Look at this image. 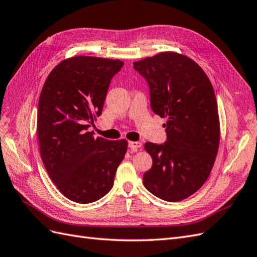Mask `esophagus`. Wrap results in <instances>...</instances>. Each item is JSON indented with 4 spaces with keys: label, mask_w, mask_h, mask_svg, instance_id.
<instances>
[{
    "label": "esophagus",
    "mask_w": 257,
    "mask_h": 257,
    "mask_svg": "<svg viewBox=\"0 0 257 257\" xmlns=\"http://www.w3.org/2000/svg\"><path fill=\"white\" fill-rule=\"evenodd\" d=\"M142 147V143L139 142V141H130L129 142V148L133 150V151H136L138 149H140Z\"/></svg>",
    "instance_id": "1"
}]
</instances>
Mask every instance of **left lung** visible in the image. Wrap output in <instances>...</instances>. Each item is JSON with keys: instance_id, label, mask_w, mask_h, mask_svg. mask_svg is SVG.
Here are the masks:
<instances>
[{"instance_id": "8db88e82", "label": "left lung", "mask_w": 257, "mask_h": 257, "mask_svg": "<svg viewBox=\"0 0 257 257\" xmlns=\"http://www.w3.org/2000/svg\"><path fill=\"white\" fill-rule=\"evenodd\" d=\"M134 68L148 81L152 110L166 118L167 141L144 144L153 165L144 173L143 185L164 201L185 200L207 180L218 152L213 85L193 60L175 52L135 62Z\"/></svg>"}]
</instances>
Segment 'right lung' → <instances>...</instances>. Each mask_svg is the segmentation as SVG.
Wrapping results in <instances>:
<instances>
[{
	"label": "right lung",
	"mask_w": 257,
	"mask_h": 257,
	"mask_svg": "<svg viewBox=\"0 0 257 257\" xmlns=\"http://www.w3.org/2000/svg\"><path fill=\"white\" fill-rule=\"evenodd\" d=\"M119 60L74 56L48 76L39 98L37 134L44 167L67 199L87 204L113 188L127 140L95 138L88 128L102 114Z\"/></svg>",
	"instance_id": "obj_1"
}]
</instances>
